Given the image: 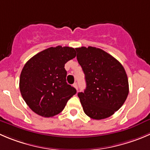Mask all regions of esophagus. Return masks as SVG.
Listing matches in <instances>:
<instances>
[{
  "label": "esophagus",
  "mask_w": 150,
  "mask_h": 150,
  "mask_svg": "<svg viewBox=\"0 0 150 150\" xmlns=\"http://www.w3.org/2000/svg\"><path fill=\"white\" fill-rule=\"evenodd\" d=\"M73 86H74V87H75V88H76V89H77V90H78V83H74V84H73Z\"/></svg>",
  "instance_id": "obj_1"
}]
</instances>
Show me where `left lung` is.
Masks as SVG:
<instances>
[{
  "instance_id": "1",
  "label": "left lung",
  "mask_w": 150,
  "mask_h": 150,
  "mask_svg": "<svg viewBox=\"0 0 150 150\" xmlns=\"http://www.w3.org/2000/svg\"><path fill=\"white\" fill-rule=\"evenodd\" d=\"M75 50L86 83L84 92L78 94L84 113L94 120L108 118L122 106L128 95L125 70L119 61L101 49Z\"/></svg>"
}]
</instances>
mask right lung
Returning <instances> with one entry per match:
<instances>
[{
    "label": "right lung",
    "mask_w": 150,
    "mask_h": 150,
    "mask_svg": "<svg viewBox=\"0 0 150 150\" xmlns=\"http://www.w3.org/2000/svg\"><path fill=\"white\" fill-rule=\"evenodd\" d=\"M76 56L75 49L49 47L29 59L20 74V90L34 113L52 117L63 110L76 89L67 83L64 65Z\"/></svg>",
    "instance_id": "right-lung-1"
}]
</instances>
